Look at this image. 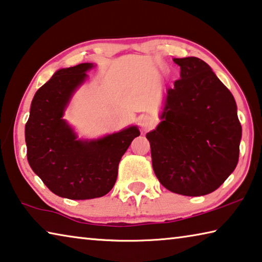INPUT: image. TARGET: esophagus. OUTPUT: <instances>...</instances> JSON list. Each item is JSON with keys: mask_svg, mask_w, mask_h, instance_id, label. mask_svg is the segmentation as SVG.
Instances as JSON below:
<instances>
[{"mask_svg": "<svg viewBox=\"0 0 262 262\" xmlns=\"http://www.w3.org/2000/svg\"><path fill=\"white\" fill-rule=\"evenodd\" d=\"M139 122H140L141 129H142L143 132H147L152 127V119L150 118V116H147V115L141 116Z\"/></svg>", "mask_w": 262, "mask_h": 262, "instance_id": "34e87169", "label": "esophagus"}]
</instances>
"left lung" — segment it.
I'll use <instances>...</instances> for the list:
<instances>
[{
    "label": "left lung",
    "instance_id": "1",
    "mask_svg": "<svg viewBox=\"0 0 262 262\" xmlns=\"http://www.w3.org/2000/svg\"><path fill=\"white\" fill-rule=\"evenodd\" d=\"M181 79L168 90L162 121L146 138L165 189L183 196L217 190L239 160L242 124L233 95L205 61L175 58Z\"/></svg>",
    "mask_w": 262,
    "mask_h": 262
}]
</instances>
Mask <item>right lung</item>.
Segmentation results:
<instances>
[{"label": "right lung", "instance_id": "right-lung-1", "mask_svg": "<svg viewBox=\"0 0 262 262\" xmlns=\"http://www.w3.org/2000/svg\"><path fill=\"white\" fill-rule=\"evenodd\" d=\"M92 64L61 69L37 91L26 124L27 157L31 169L59 197L92 199L105 196L118 177L119 163L136 127L95 141H78L61 116L74 90Z\"/></svg>", "mask_w": 262, "mask_h": 262}]
</instances>
